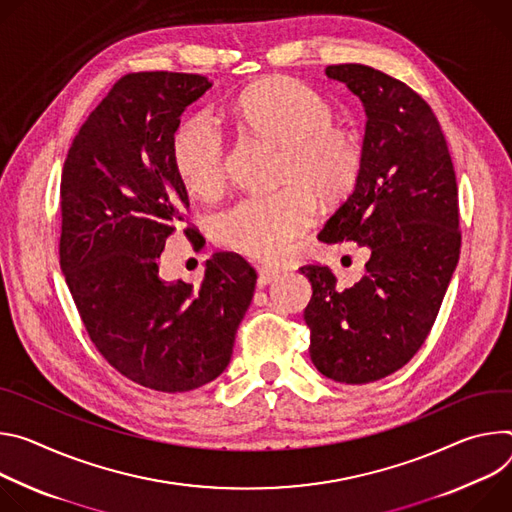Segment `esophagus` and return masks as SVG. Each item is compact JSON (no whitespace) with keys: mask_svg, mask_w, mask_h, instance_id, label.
<instances>
[{"mask_svg":"<svg viewBox=\"0 0 512 512\" xmlns=\"http://www.w3.org/2000/svg\"><path fill=\"white\" fill-rule=\"evenodd\" d=\"M258 285H268V282L278 278V270L276 268H268V266H258Z\"/></svg>","mask_w":512,"mask_h":512,"instance_id":"34e87169","label":"esophagus"}]
</instances>
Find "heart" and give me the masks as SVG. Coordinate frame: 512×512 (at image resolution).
Listing matches in <instances>:
<instances>
[{
  "label": "heart",
  "mask_w": 512,
  "mask_h": 512,
  "mask_svg": "<svg viewBox=\"0 0 512 512\" xmlns=\"http://www.w3.org/2000/svg\"><path fill=\"white\" fill-rule=\"evenodd\" d=\"M238 116L256 132L282 144L280 181L219 211L213 236L221 246L258 260H276L315 221V195H348L362 173L364 148L356 132L335 126V107L313 87L291 77H270L236 103ZM177 173L197 195L209 197L225 183V134L211 113H197L173 142Z\"/></svg>",
  "instance_id": "heart-1"
}]
</instances>
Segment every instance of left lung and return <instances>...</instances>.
I'll list each match as a JSON object with an SVG mask.
<instances>
[{"label":"left lung","instance_id":"obj_1","mask_svg":"<svg viewBox=\"0 0 512 512\" xmlns=\"http://www.w3.org/2000/svg\"><path fill=\"white\" fill-rule=\"evenodd\" d=\"M366 109L364 166L352 195L319 234L370 250L364 276L337 291L323 264L299 270L313 295L305 309L311 362L346 384L403 368L423 346L460 260L458 183L429 103L403 81L366 65H331Z\"/></svg>","mask_w":512,"mask_h":512}]
</instances>
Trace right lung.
<instances>
[{
	"mask_svg": "<svg viewBox=\"0 0 512 512\" xmlns=\"http://www.w3.org/2000/svg\"><path fill=\"white\" fill-rule=\"evenodd\" d=\"M209 87L191 73L124 75L89 113L61 177L59 256L81 321L113 368L160 392L199 388L227 368L256 287L234 252L213 254L197 289L158 276L189 209L175 132Z\"/></svg>",
	"mask_w": 512,
	"mask_h": 512,
	"instance_id": "1",
	"label": "right lung"
}]
</instances>
